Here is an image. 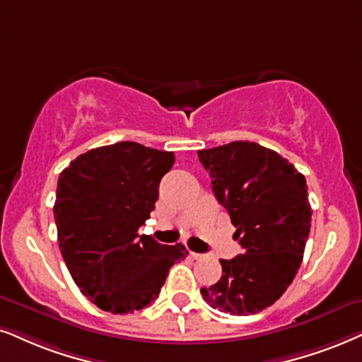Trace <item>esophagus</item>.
<instances>
[{
  "instance_id": "obj_1",
  "label": "esophagus",
  "mask_w": 362,
  "mask_h": 362,
  "mask_svg": "<svg viewBox=\"0 0 362 362\" xmlns=\"http://www.w3.org/2000/svg\"><path fill=\"white\" fill-rule=\"evenodd\" d=\"M190 257L195 259V260H200L204 259V254H199V252H190Z\"/></svg>"
}]
</instances>
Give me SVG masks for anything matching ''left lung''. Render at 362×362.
I'll list each match as a JSON object with an SVG mask.
<instances>
[{"label":"left lung","instance_id":"obj_1","mask_svg":"<svg viewBox=\"0 0 362 362\" xmlns=\"http://www.w3.org/2000/svg\"><path fill=\"white\" fill-rule=\"evenodd\" d=\"M218 204L244 250L222 259V277L202 287L210 308L250 315L272 305L294 281L310 230L308 185L287 158L254 141L199 150Z\"/></svg>","mask_w":362,"mask_h":362}]
</instances>
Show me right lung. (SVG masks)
I'll return each instance as SVG.
<instances>
[{"label": "right lung", "mask_w": 362, "mask_h": 362, "mask_svg": "<svg viewBox=\"0 0 362 362\" xmlns=\"http://www.w3.org/2000/svg\"><path fill=\"white\" fill-rule=\"evenodd\" d=\"M175 155L135 141L81 153L59 173L54 200L58 244L81 294L112 314L152 304L182 244L163 245L139 228L158 199Z\"/></svg>", "instance_id": "obj_1"}]
</instances>
